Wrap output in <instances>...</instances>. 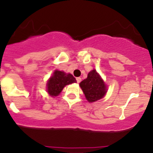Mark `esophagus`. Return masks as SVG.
<instances>
[{
    "label": "esophagus",
    "instance_id": "1",
    "mask_svg": "<svg viewBox=\"0 0 153 153\" xmlns=\"http://www.w3.org/2000/svg\"><path fill=\"white\" fill-rule=\"evenodd\" d=\"M76 79V82H77L78 83H79V82H80L81 80H82V79H81L80 77H77Z\"/></svg>",
    "mask_w": 153,
    "mask_h": 153
}]
</instances>
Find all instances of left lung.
I'll use <instances>...</instances> for the list:
<instances>
[{"instance_id": "left-lung-1", "label": "left lung", "mask_w": 153, "mask_h": 153, "mask_svg": "<svg viewBox=\"0 0 153 153\" xmlns=\"http://www.w3.org/2000/svg\"><path fill=\"white\" fill-rule=\"evenodd\" d=\"M79 86L89 103L101 99L107 91L105 82L94 69L88 73L87 78L79 83Z\"/></svg>"}]
</instances>
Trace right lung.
Returning <instances> with one entry per match:
<instances>
[{
    "label": "right lung",
    "mask_w": 153,
    "mask_h": 153,
    "mask_svg": "<svg viewBox=\"0 0 153 153\" xmlns=\"http://www.w3.org/2000/svg\"><path fill=\"white\" fill-rule=\"evenodd\" d=\"M76 82L75 77L71 74H66L64 71H54L53 74L48 80L46 84V90L49 94L52 97L58 96L65 85Z\"/></svg>",
    "instance_id": "obj_1"
}]
</instances>
